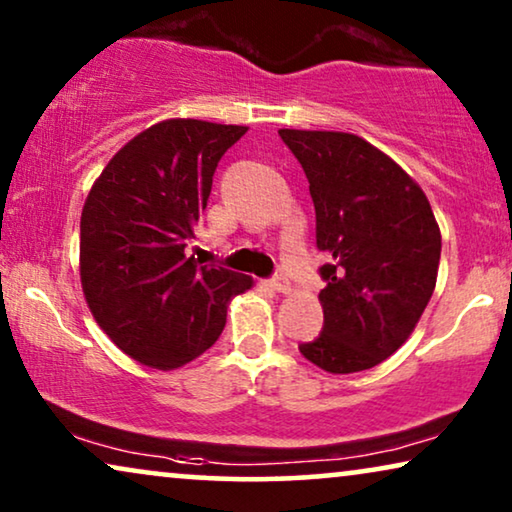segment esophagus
<instances>
[{"label": "esophagus", "instance_id": "34e87169", "mask_svg": "<svg viewBox=\"0 0 512 512\" xmlns=\"http://www.w3.org/2000/svg\"><path fill=\"white\" fill-rule=\"evenodd\" d=\"M270 286L272 289H275L277 293H289L291 291V282H289V277H284V275H275L270 279Z\"/></svg>", "mask_w": 512, "mask_h": 512}]
</instances>
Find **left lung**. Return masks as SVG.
Masks as SVG:
<instances>
[{"label": "left lung", "instance_id": "left-lung-1", "mask_svg": "<svg viewBox=\"0 0 512 512\" xmlns=\"http://www.w3.org/2000/svg\"><path fill=\"white\" fill-rule=\"evenodd\" d=\"M310 181L317 247L328 256L324 328L300 354L333 375L389 359L429 305L440 228L417 181L349 132L279 130Z\"/></svg>", "mask_w": 512, "mask_h": 512}]
</instances>
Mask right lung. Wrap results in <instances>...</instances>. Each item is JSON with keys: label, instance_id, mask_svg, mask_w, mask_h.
Listing matches in <instances>:
<instances>
[{"label": "right lung", "instance_id": "right-lung-1", "mask_svg": "<svg viewBox=\"0 0 512 512\" xmlns=\"http://www.w3.org/2000/svg\"><path fill=\"white\" fill-rule=\"evenodd\" d=\"M244 125L167 118L132 137L81 212V286L111 342L149 368L174 370L219 340L230 298L254 279L186 256L212 177Z\"/></svg>", "mask_w": 512, "mask_h": 512}]
</instances>
